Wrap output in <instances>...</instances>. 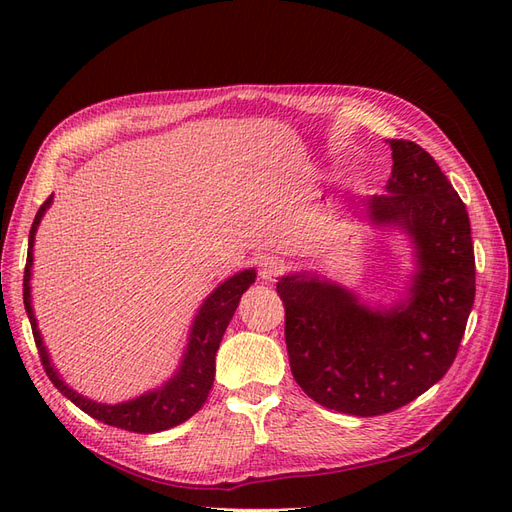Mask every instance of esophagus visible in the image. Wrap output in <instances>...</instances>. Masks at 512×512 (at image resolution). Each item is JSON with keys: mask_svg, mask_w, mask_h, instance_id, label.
<instances>
[{"mask_svg": "<svg viewBox=\"0 0 512 512\" xmlns=\"http://www.w3.org/2000/svg\"><path fill=\"white\" fill-rule=\"evenodd\" d=\"M282 273H284V262L282 260H277L273 256L262 258V262H260V277H262V280L273 282L275 277H280Z\"/></svg>", "mask_w": 512, "mask_h": 512, "instance_id": "esophagus-1", "label": "esophagus"}]
</instances>
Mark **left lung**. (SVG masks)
Wrapping results in <instances>:
<instances>
[{
  "label": "left lung",
  "mask_w": 512,
  "mask_h": 512,
  "mask_svg": "<svg viewBox=\"0 0 512 512\" xmlns=\"http://www.w3.org/2000/svg\"><path fill=\"white\" fill-rule=\"evenodd\" d=\"M389 143L386 194L367 198L365 209L374 224L397 226L412 239L418 271L410 297L380 312L318 275L277 282L294 380L316 404L354 416L393 412L442 380L476 292L466 205L421 145Z\"/></svg>",
  "instance_id": "8db88e82"
}]
</instances>
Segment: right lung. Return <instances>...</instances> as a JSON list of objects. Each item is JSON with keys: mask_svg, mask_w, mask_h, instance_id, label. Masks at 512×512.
Wrapping results in <instances>:
<instances>
[{"mask_svg": "<svg viewBox=\"0 0 512 512\" xmlns=\"http://www.w3.org/2000/svg\"><path fill=\"white\" fill-rule=\"evenodd\" d=\"M51 200H53V194L44 200L42 207L36 213L32 230H29V250H27L25 275H23V303L27 309L29 322H32L34 342H36L46 376H49V380L55 384V389H59V393H64L74 406H79L83 412H87L89 416H94L96 421H102L106 425L134 431V433H156L188 421V418L203 408V404L207 401V395L213 386V376H215V352L220 348L228 322L241 301V294L254 284L256 271L245 269L237 275H232L230 280H226L222 286H218L209 294L203 307L198 309V316L192 324L190 344H188V350H185L183 363L177 374L164 386L136 397L132 401H126V404H117V406L96 404V401H91L72 391L53 369L49 354H46L42 337L36 327L32 301H29V277H32V262H34V256H32L34 237L46 207L51 205Z\"/></svg>", "mask_w": 512, "mask_h": 512, "instance_id": "1", "label": "right lung"}]
</instances>
